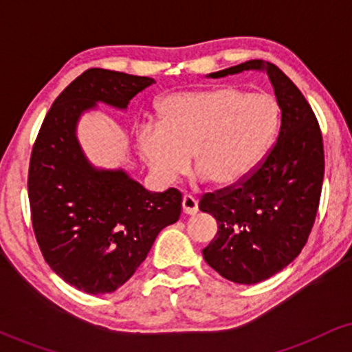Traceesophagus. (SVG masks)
I'll use <instances>...</instances> for the list:
<instances>
[{"mask_svg":"<svg viewBox=\"0 0 352 352\" xmlns=\"http://www.w3.org/2000/svg\"><path fill=\"white\" fill-rule=\"evenodd\" d=\"M182 208H184V213H187V215H195L199 212V201L193 199L192 195H184V199H182Z\"/></svg>","mask_w":352,"mask_h":352,"instance_id":"1","label":"esophagus"}]
</instances>
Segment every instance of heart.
Returning <instances> with one entry per match:
<instances>
[{"label": "heart", "mask_w": 352, "mask_h": 352, "mask_svg": "<svg viewBox=\"0 0 352 352\" xmlns=\"http://www.w3.org/2000/svg\"><path fill=\"white\" fill-rule=\"evenodd\" d=\"M280 122L272 96L221 86L179 92L157 106V125L137 131V148L160 182L187 170L188 155L201 180L218 188L241 184L263 160Z\"/></svg>", "instance_id": "obj_1"}]
</instances>
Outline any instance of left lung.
Here are the masks:
<instances>
[{"label": "left lung", "instance_id": "8db88e82", "mask_svg": "<svg viewBox=\"0 0 352 352\" xmlns=\"http://www.w3.org/2000/svg\"><path fill=\"white\" fill-rule=\"evenodd\" d=\"M256 69L268 74L281 109L276 144L241 184L205 193L200 210L218 223L205 261L225 280L254 285L286 268L308 241L316 218L324 151L313 109L280 67L253 59L208 78Z\"/></svg>", "mask_w": 352, "mask_h": 352}]
</instances>
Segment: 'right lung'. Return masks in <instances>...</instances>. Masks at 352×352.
Segmentation results:
<instances>
[{
  "label": "right lung",
  "instance_id": "1",
  "mask_svg": "<svg viewBox=\"0 0 352 352\" xmlns=\"http://www.w3.org/2000/svg\"><path fill=\"white\" fill-rule=\"evenodd\" d=\"M152 78L92 67L58 96L30 160L28 195L39 248L56 274L89 294L112 293L147 258L160 230L179 220L177 188L148 192L122 168L84 155L78 122L98 102L125 111Z\"/></svg>",
  "mask_w": 352,
  "mask_h": 352
}]
</instances>
